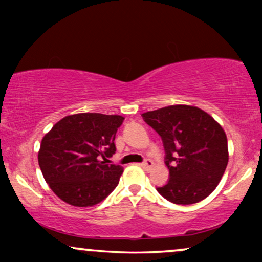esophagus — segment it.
Instances as JSON below:
<instances>
[{"instance_id":"1","label":"esophagus","mask_w":262,"mask_h":262,"mask_svg":"<svg viewBox=\"0 0 262 262\" xmlns=\"http://www.w3.org/2000/svg\"><path fill=\"white\" fill-rule=\"evenodd\" d=\"M141 166H142L143 168H144L145 170H150V169H151V168L154 167V162H152L151 160L146 159V160L144 161V162L141 163Z\"/></svg>"}]
</instances>
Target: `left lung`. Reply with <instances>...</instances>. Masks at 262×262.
Instances as JSON below:
<instances>
[{
	"mask_svg": "<svg viewBox=\"0 0 262 262\" xmlns=\"http://www.w3.org/2000/svg\"><path fill=\"white\" fill-rule=\"evenodd\" d=\"M161 136L169 169L167 185L157 187L163 198L179 205L205 199L214 191L229 161L227 135L205 111L171 105L142 114Z\"/></svg>",
	"mask_w": 262,
	"mask_h": 262,
	"instance_id": "left-lung-1",
	"label": "left lung"
}]
</instances>
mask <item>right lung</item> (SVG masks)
<instances>
[{
  "label": "right lung",
  "instance_id": "obj_1",
  "mask_svg": "<svg viewBox=\"0 0 262 262\" xmlns=\"http://www.w3.org/2000/svg\"><path fill=\"white\" fill-rule=\"evenodd\" d=\"M124 117L101 113L67 116L41 139L38 162L53 193L73 206L102 202L119 184L123 167L108 164Z\"/></svg>",
  "mask_w": 262,
  "mask_h": 262
}]
</instances>
